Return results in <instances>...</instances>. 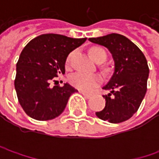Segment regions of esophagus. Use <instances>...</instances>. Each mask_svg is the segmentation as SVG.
Here are the masks:
<instances>
[{"label":"esophagus","instance_id":"1","mask_svg":"<svg viewBox=\"0 0 159 159\" xmlns=\"http://www.w3.org/2000/svg\"><path fill=\"white\" fill-rule=\"evenodd\" d=\"M80 93H81V94H82V95H84L86 98H90V97H91V95H90V94H88V93H86V92L80 91Z\"/></svg>","mask_w":159,"mask_h":159}]
</instances>
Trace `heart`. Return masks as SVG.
<instances>
[{
    "label": "heart",
    "instance_id": "obj_1",
    "mask_svg": "<svg viewBox=\"0 0 159 159\" xmlns=\"http://www.w3.org/2000/svg\"><path fill=\"white\" fill-rule=\"evenodd\" d=\"M89 54L93 60L96 63H102L106 58V52L100 47H92L89 49ZM74 52L70 53L66 59V64L69 65ZM70 85L79 90L90 92L95 87H96L100 81L101 77L96 73H85V72H76L72 74L69 79Z\"/></svg>",
    "mask_w": 159,
    "mask_h": 159
}]
</instances>
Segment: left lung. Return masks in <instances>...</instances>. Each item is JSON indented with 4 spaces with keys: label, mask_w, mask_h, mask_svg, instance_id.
I'll return each instance as SVG.
<instances>
[{
    "label": "left lung",
    "mask_w": 159,
    "mask_h": 159,
    "mask_svg": "<svg viewBox=\"0 0 159 159\" xmlns=\"http://www.w3.org/2000/svg\"><path fill=\"white\" fill-rule=\"evenodd\" d=\"M91 42L106 47L115 63L114 73L102 88L111 90L105 98V107L95 112L99 119L110 123H120L136 112L147 91L149 66L143 53L134 42L118 34L89 38Z\"/></svg>",
    "instance_id": "1"
}]
</instances>
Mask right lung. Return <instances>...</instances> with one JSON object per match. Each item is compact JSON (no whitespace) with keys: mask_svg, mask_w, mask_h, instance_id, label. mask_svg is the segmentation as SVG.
I'll return each mask as SVG.
<instances>
[{"mask_svg":"<svg viewBox=\"0 0 159 159\" xmlns=\"http://www.w3.org/2000/svg\"><path fill=\"white\" fill-rule=\"evenodd\" d=\"M86 40L48 34L34 38L24 48L16 63L15 89L29 117L49 120L64 111L69 97L77 90L68 83L63 87L49 85L52 80L56 82L58 75L64 74L68 55Z\"/></svg>","mask_w":159,"mask_h":159,"instance_id":"add662e5","label":"right lung"}]
</instances>
